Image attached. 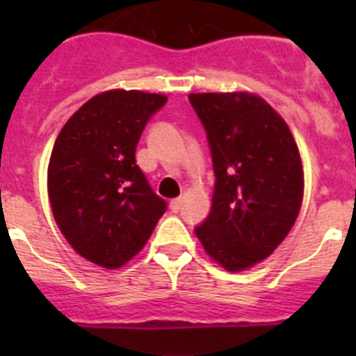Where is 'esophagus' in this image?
I'll use <instances>...</instances> for the list:
<instances>
[{
  "label": "esophagus",
  "instance_id": "obj_1",
  "mask_svg": "<svg viewBox=\"0 0 356 356\" xmlns=\"http://www.w3.org/2000/svg\"><path fill=\"white\" fill-rule=\"evenodd\" d=\"M181 203H184V200H181V197H176V200H172L171 203H169V209H171L172 212H178V210L181 209Z\"/></svg>",
  "mask_w": 356,
  "mask_h": 356
}]
</instances>
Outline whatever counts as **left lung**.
Segmentation results:
<instances>
[{"instance_id": "obj_1", "label": "left lung", "mask_w": 356, "mask_h": 356, "mask_svg": "<svg viewBox=\"0 0 356 356\" xmlns=\"http://www.w3.org/2000/svg\"><path fill=\"white\" fill-rule=\"evenodd\" d=\"M207 130L216 188L196 228L203 250L229 273L267 259L294 226L303 203L300 149L284 118L253 92L188 94Z\"/></svg>"}]
</instances>
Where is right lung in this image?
Listing matches in <instances>:
<instances>
[{
	"label": "right lung",
	"instance_id": "add662e5",
	"mask_svg": "<svg viewBox=\"0 0 356 356\" xmlns=\"http://www.w3.org/2000/svg\"><path fill=\"white\" fill-rule=\"evenodd\" d=\"M168 96L112 89L67 119L48 165V197L56 226L85 260L118 269L139 253L165 212L135 163L147 119Z\"/></svg>",
	"mask_w": 356,
	"mask_h": 356
}]
</instances>
